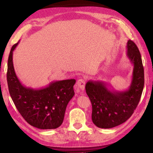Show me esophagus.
I'll use <instances>...</instances> for the list:
<instances>
[{"label":"esophagus","mask_w":153,"mask_h":153,"mask_svg":"<svg viewBox=\"0 0 153 153\" xmlns=\"http://www.w3.org/2000/svg\"><path fill=\"white\" fill-rule=\"evenodd\" d=\"M85 79H79L77 80V86L79 87L80 90L84 91L85 89Z\"/></svg>","instance_id":"1"}]
</instances>
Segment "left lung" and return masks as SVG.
Instances as JSON below:
<instances>
[{
    "label": "left lung",
    "instance_id": "left-lung-1",
    "mask_svg": "<svg viewBox=\"0 0 153 153\" xmlns=\"http://www.w3.org/2000/svg\"><path fill=\"white\" fill-rule=\"evenodd\" d=\"M126 56L134 68L129 88L116 91L102 81L89 80L85 91L92 105V121L100 128L119 126L130 118L140 100L144 87V69L141 54L131 40L126 45Z\"/></svg>",
    "mask_w": 153,
    "mask_h": 153
}]
</instances>
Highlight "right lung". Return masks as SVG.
Instances as JSON below:
<instances>
[{"mask_svg": "<svg viewBox=\"0 0 153 153\" xmlns=\"http://www.w3.org/2000/svg\"><path fill=\"white\" fill-rule=\"evenodd\" d=\"M13 45L8 60L7 82L10 95L19 112L29 124L39 129H51L63 122L66 106L74 96L76 79L52 82L46 87L34 89L23 85L15 72Z\"/></svg>", "mask_w": 153, "mask_h": 153, "instance_id": "add662e5", "label": "right lung"}]
</instances>
